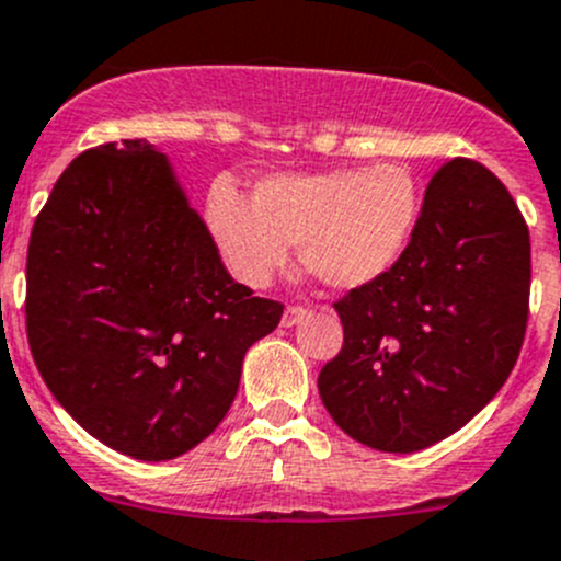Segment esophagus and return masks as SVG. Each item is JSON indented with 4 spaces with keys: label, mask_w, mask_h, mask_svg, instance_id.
<instances>
[{
    "label": "esophagus",
    "mask_w": 561,
    "mask_h": 561,
    "mask_svg": "<svg viewBox=\"0 0 561 561\" xmlns=\"http://www.w3.org/2000/svg\"><path fill=\"white\" fill-rule=\"evenodd\" d=\"M307 314L309 312L304 307H287L285 314H282V325H285V329H293V325L301 323V320L307 318Z\"/></svg>",
    "instance_id": "obj_1"
}]
</instances>
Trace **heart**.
Masks as SVG:
<instances>
[{
    "instance_id": "obj_1",
    "label": "heart",
    "mask_w": 561,
    "mask_h": 561,
    "mask_svg": "<svg viewBox=\"0 0 561 561\" xmlns=\"http://www.w3.org/2000/svg\"><path fill=\"white\" fill-rule=\"evenodd\" d=\"M422 199L411 167H351L263 178L252 203L230 183H216L205 219L227 268L243 285H268L285 268L290 247H298L301 265L323 285L356 290L405 257Z\"/></svg>"
}]
</instances>
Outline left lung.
Returning <instances> with one entry per match:
<instances>
[{"instance_id":"left-lung-1","label":"left lung","mask_w":561,"mask_h":561,"mask_svg":"<svg viewBox=\"0 0 561 561\" xmlns=\"http://www.w3.org/2000/svg\"><path fill=\"white\" fill-rule=\"evenodd\" d=\"M529 227L469 159L433 175L405 257L334 304L345 342L318 378L336 425L380 453H419L471 422L518 362Z\"/></svg>"}]
</instances>
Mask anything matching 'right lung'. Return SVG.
<instances>
[{"label":"right lung","instance_id":"right-lung-1","mask_svg":"<svg viewBox=\"0 0 561 561\" xmlns=\"http://www.w3.org/2000/svg\"><path fill=\"white\" fill-rule=\"evenodd\" d=\"M282 309L227 274L148 139L84 150L32 227V358L90 436L136 460L181 458L219 427Z\"/></svg>","mask_w":561,"mask_h":561}]
</instances>
